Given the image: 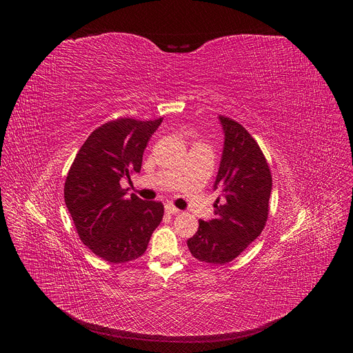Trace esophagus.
Listing matches in <instances>:
<instances>
[{
  "label": "esophagus",
  "instance_id": "obj_1",
  "mask_svg": "<svg viewBox=\"0 0 353 353\" xmlns=\"http://www.w3.org/2000/svg\"><path fill=\"white\" fill-rule=\"evenodd\" d=\"M165 210H166V212L170 214V215H177V214H180V210H177L176 207H173V205H170V204L166 205Z\"/></svg>",
  "mask_w": 353,
  "mask_h": 353
}]
</instances>
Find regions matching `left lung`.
<instances>
[{
    "instance_id": "left-lung-1",
    "label": "left lung",
    "mask_w": 353,
    "mask_h": 353,
    "mask_svg": "<svg viewBox=\"0 0 353 353\" xmlns=\"http://www.w3.org/2000/svg\"><path fill=\"white\" fill-rule=\"evenodd\" d=\"M219 121L225 142L214 190L219 188L222 198L215 201L214 218L199 221L187 245L196 260L223 265L261 234L268 219L272 176L248 131L232 119L219 116Z\"/></svg>"
}]
</instances>
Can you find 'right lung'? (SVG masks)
<instances>
[{"label": "right lung", "instance_id": "right-lung-1", "mask_svg": "<svg viewBox=\"0 0 353 353\" xmlns=\"http://www.w3.org/2000/svg\"><path fill=\"white\" fill-rule=\"evenodd\" d=\"M117 119L96 128L70 168L65 205L82 243L97 257L120 264L137 260L163 218V204L125 196L120 180L139 173L146 143L162 123Z\"/></svg>", "mask_w": 353, "mask_h": 353}]
</instances>
